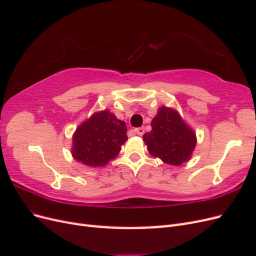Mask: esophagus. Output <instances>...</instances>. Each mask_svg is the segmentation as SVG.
Instances as JSON below:
<instances>
[{"instance_id":"1","label":"esophagus","mask_w":256,"mask_h":256,"mask_svg":"<svg viewBox=\"0 0 256 256\" xmlns=\"http://www.w3.org/2000/svg\"><path fill=\"white\" fill-rule=\"evenodd\" d=\"M134 132L136 134H138V136H143L144 132H145V130H144L143 127H141V128H136V129L134 130Z\"/></svg>"}]
</instances>
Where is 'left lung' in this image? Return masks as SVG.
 <instances>
[{
	"label": "left lung",
	"mask_w": 256,
	"mask_h": 256,
	"mask_svg": "<svg viewBox=\"0 0 256 256\" xmlns=\"http://www.w3.org/2000/svg\"><path fill=\"white\" fill-rule=\"evenodd\" d=\"M150 126L152 131L143 136V141L152 157L171 166H182L191 159L196 146V134L180 112L162 106Z\"/></svg>",
	"instance_id": "8db88e82"
}]
</instances>
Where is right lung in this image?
<instances>
[{"label": "right lung", "mask_w": 256, "mask_h": 256, "mask_svg": "<svg viewBox=\"0 0 256 256\" xmlns=\"http://www.w3.org/2000/svg\"><path fill=\"white\" fill-rule=\"evenodd\" d=\"M127 140L125 122L106 109L92 114L76 129L72 154L84 166H104L115 159Z\"/></svg>", "instance_id": "add662e5"}]
</instances>
